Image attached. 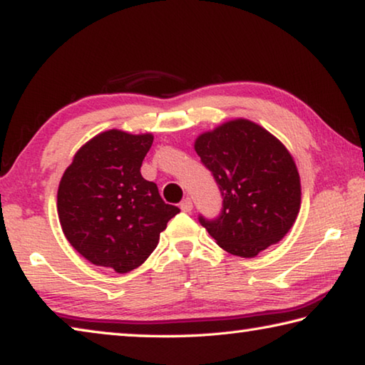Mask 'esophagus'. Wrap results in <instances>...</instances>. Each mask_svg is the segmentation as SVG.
I'll return each mask as SVG.
<instances>
[{"label":"esophagus","instance_id":"obj_1","mask_svg":"<svg viewBox=\"0 0 365 365\" xmlns=\"http://www.w3.org/2000/svg\"><path fill=\"white\" fill-rule=\"evenodd\" d=\"M180 209L183 212H190L191 209H193V201H191L190 197H185V200L180 202Z\"/></svg>","mask_w":365,"mask_h":365}]
</instances>
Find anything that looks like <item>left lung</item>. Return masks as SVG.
I'll list each match as a JSON object with an SVG mask.
<instances>
[{
  "label": "left lung",
  "instance_id": "obj_1",
  "mask_svg": "<svg viewBox=\"0 0 365 365\" xmlns=\"http://www.w3.org/2000/svg\"><path fill=\"white\" fill-rule=\"evenodd\" d=\"M195 150L222 195L217 217L200 215L220 248L255 257L279 243L301 206L298 169L282 141L255 122L235 119L200 135Z\"/></svg>",
  "mask_w": 365,
  "mask_h": 365
}]
</instances>
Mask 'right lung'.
<instances>
[{
  "label": "right lung",
  "mask_w": 365,
  "mask_h": 365,
  "mask_svg": "<svg viewBox=\"0 0 365 365\" xmlns=\"http://www.w3.org/2000/svg\"><path fill=\"white\" fill-rule=\"evenodd\" d=\"M153 135L108 130L85 143L58 190V215L69 243L86 261L127 274L156 250L159 233L180 209L141 177Z\"/></svg>",
  "instance_id": "add662e5"
}]
</instances>
